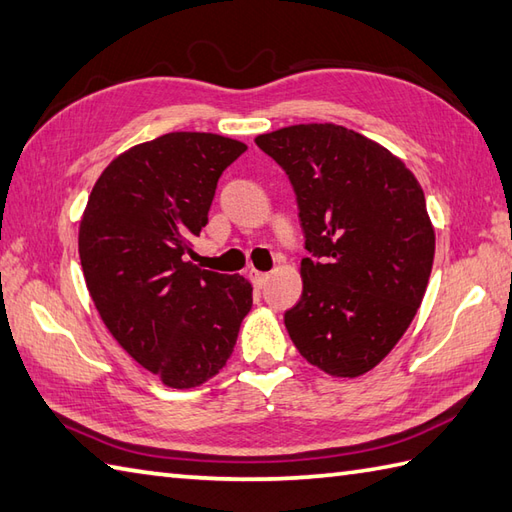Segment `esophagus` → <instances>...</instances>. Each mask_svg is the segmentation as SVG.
I'll use <instances>...</instances> for the list:
<instances>
[{
    "mask_svg": "<svg viewBox=\"0 0 512 512\" xmlns=\"http://www.w3.org/2000/svg\"><path fill=\"white\" fill-rule=\"evenodd\" d=\"M250 281H253V284L257 286V288H262V286H266V281L270 279V275L268 273H259V270H250Z\"/></svg>",
    "mask_w": 512,
    "mask_h": 512,
    "instance_id": "1",
    "label": "esophagus"
}]
</instances>
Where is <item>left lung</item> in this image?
I'll use <instances>...</instances> for the list:
<instances>
[{"mask_svg":"<svg viewBox=\"0 0 512 512\" xmlns=\"http://www.w3.org/2000/svg\"><path fill=\"white\" fill-rule=\"evenodd\" d=\"M255 143L290 178L312 253L284 317L290 339L325 374L363 376L407 332L429 284L436 231L420 182L343 125H290Z\"/></svg>","mask_w":512,"mask_h":512,"instance_id":"left-lung-1","label":"left lung"}]
</instances>
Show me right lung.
Here are the masks:
<instances>
[{
    "label": "right lung",
    "instance_id": "right-lung-1",
    "mask_svg": "<svg viewBox=\"0 0 512 512\" xmlns=\"http://www.w3.org/2000/svg\"><path fill=\"white\" fill-rule=\"evenodd\" d=\"M239 140L171 132L116 156L96 180L79 226L85 284L105 328L173 389L213 378L253 306L242 275L189 262Z\"/></svg>",
    "mask_w": 512,
    "mask_h": 512
}]
</instances>
